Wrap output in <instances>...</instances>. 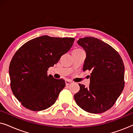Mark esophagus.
<instances>
[{
    "label": "esophagus",
    "mask_w": 133,
    "mask_h": 133,
    "mask_svg": "<svg viewBox=\"0 0 133 133\" xmlns=\"http://www.w3.org/2000/svg\"><path fill=\"white\" fill-rule=\"evenodd\" d=\"M65 83H66V85H70L72 83V82L66 80V81H65Z\"/></svg>",
    "instance_id": "34e87169"
}]
</instances>
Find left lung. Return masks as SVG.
Returning <instances> with one entry per match:
<instances>
[{
  "instance_id": "8db88e82",
  "label": "left lung",
  "mask_w": 133,
  "mask_h": 133,
  "mask_svg": "<svg viewBox=\"0 0 133 133\" xmlns=\"http://www.w3.org/2000/svg\"><path fill=\"white\" fill-rule=\"evenodd\" d=\"M77 43L87 54L83 71L91 73L90 87L79 83L80 90L74 99L85 111L102 113L113 106L124 88L123 62L112 46L97 38H82Z\"/></svg>"
}]
</instances>
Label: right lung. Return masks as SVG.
Segmentation results:
<instances>
[{
    "mask_svg": "<svg viewBox=\"0 0 133 133\" xmlns=\"http://www.w3.org/2000/svg\"><path fill=\"white\" fill-rule=\"evenodd\" d=\"M74 40L42 36L27 42L16 52L9 68L10 85L23 107L39 111L56 102L65 82L48 76L47 71L70 50Z\"/></svg>",
    "mask_w": 133,
    "mask_h": 133,
    "instance_id": "1",
    "label": "right lung"
}]
</instances>
